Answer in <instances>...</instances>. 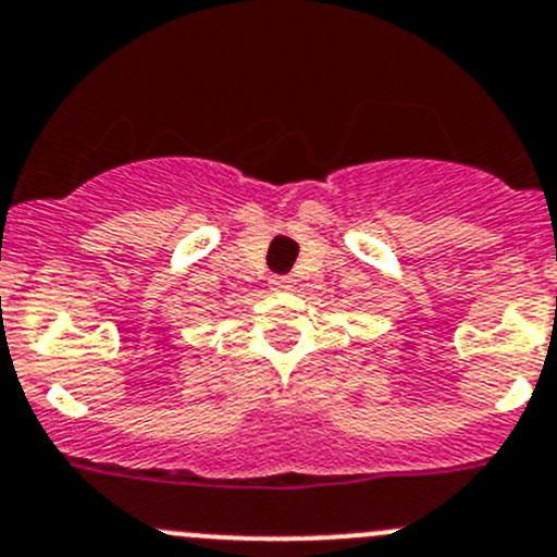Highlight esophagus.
Returning a JSON list of instances; mask_svg holds the SVG:
<instances>
[{
    "instance_id": "34e87169",
    "label": "esophagus",
    "mask_w": 557,
    "mask_h": 557,
    "mask_svg": "<svg viewBox=\"0 0 557 557\" xmlns=\"http://www.w3.org/2000/svg\"><path fill=\"white\" fill-rule=\"evenodd\" d=\"M269 285H272L274 290H290L294 288V277H288V274H274V277L269 280Z\"/></svg>"
}]
</instances>
